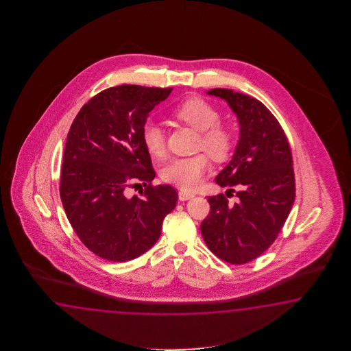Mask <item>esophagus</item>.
Wrapping results in <instances>:
<instances>
[{"instance_id":"esophagus-1","label":"esophagus","mask_w":351,"mask_h":351,"mask_svg":"<svg viewBox=\"0 0 351 351\" xmlns=\"http://www.w3.org/2000/svg\"><path fill=\"white\" fill-rule=\"evenodd\" d=\"M193 195V193H191V192H186V191H179L178 192V197L180 201H186V199H191Z\"/></svg>"}]
</instances>
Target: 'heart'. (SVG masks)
<instances>
[{
	"label": "heart",
	"instance_id": "obj_1",
	"mask_svg": "<svg viewBox=\"0 0 351 351\" xmlns=\"http://www.w3.org/2000/svg\"><path fill=\"white\" fill-rule=\"evenodd\" d=\"M172 117L199 132L197 150H204L216 162H224L231 156L234 145L233 133L219 123V112L207 100L199 97H186L173 110ZM141 138L150 157H165V134L156 123L147 121L143 125ZM208 171V157L199 153L193 157L173 159L162 169L160 177L165 183L189 192L199 186Z\"/></svg>",
	"mask_w": 351,
	"mask_h": 351
}]
</instances>
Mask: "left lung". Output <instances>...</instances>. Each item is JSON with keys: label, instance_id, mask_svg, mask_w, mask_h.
<instances>
[{"label": "left lung", "instance_id": "obj_1", "mask_svg": "<svg viewBox=\"0 0 351 351\" xmlns=\"http://www.w3.org/2000/svg\"><path fill=\"white\" fill-rule=\"evenodd\" d=\"M209 95L224 99L239 118V141L217 184L240 191L231 204L224 194L208 197L201 223L203 239L218 258L243 265L260 257L282 230L295 201V174L287 136L260 100L228 89Z\"/></svg>", "mask_w": 351, "mask_h": 351}]
</instances>
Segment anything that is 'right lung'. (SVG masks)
I'll return each mask as SVG.
<instances>
[{"label": "right lung", "instance_id": "obj_1", "mask_svg": "<svg viewBox=\"0 0 351 351\" xmlns=\"http://www.w3.org/2000/svg\"><path fill=\"white\" fill-rule=\"evenodd\" d=\"M172 90L130 84L108 88L82 106L67 133L60 198L77 237L108 261L145 254L177 206L173 186H153L156 172L141 138L148 112ZM141 182L140 195L128 197L127 189Z\"/></svg>", "mask_w": 351, "mask_h": 351}]
</instances>
